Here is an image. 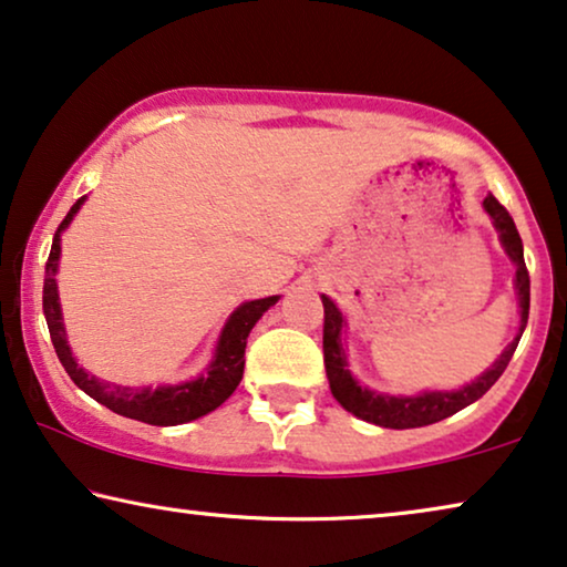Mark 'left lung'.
Listing matches in <instances>:
<instances>
[{"instance_id": "8db88e82", "label": "left lung", "mask_w": 567, "mask_h": 567, "mask_svg": "<svg viewBox=\"0 0 567 567\" xmlns=\"http://www.w3.org/2000/svg\"><path fill=\"white\" fill-rule=\"evenodd\" d=\"M485 213L491 215L493 226L498 230L501 246H504L508 259L516 265V295H519V308H522V326L516 339L504 349V354L485 370L481 378H475L470 385L452 390V393H442V390H426L421 395H388V393H374V390L362 388L360 382L352 378V372L347 370V354L344 344H341V329H344V316L333 306L331 298L323 295V364L326 374H329L331 393L337 401L344 405L349 413H354L357 419L370 421L374 426L385 429H416L436 424L452 413L465 409V405L475 403L477 398H483L493 388L504 370L512 362V357L519 347V339L524 333L526 318H529V272L524 265V246L522 236L514 226V218L508 210L501 205L496 197L488 195L483 200Z\"/></svg>"}]
</instances>
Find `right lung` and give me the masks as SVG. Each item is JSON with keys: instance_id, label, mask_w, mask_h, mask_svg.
Wrapping results in <instances>:
<instances>
[{"instance_id": "obj_1", "label": "right lung", "mask_w": 567, "mask_h": 567, "mask_svg": "<svg viewBox=\"0 0 567 567\" xmlns=\"http://www.w3.org/2000/svg\"><path fill=\"white\" fill-rule=\"evenodd\" d=\"M86 197L71 205L66 218L61 220L59 230L53 236L51 254L45 261V280H43V313L48 331H51V341L55 354L63 364V370L69 372V378L84 390L86 395L94 401L107 405L110 411L121 413L125 419L143 421L151 426H177L195 421L218 409L226 398L238 388V382L244 378V352H246V339L254 329V323L265 316L280 300V295L261 300H249L244 306H238L230 318L223 326L218 347H215L213 362L207 364V372L200 374L197 380L179 382V385H162V388H123L113 385V382L97 380L94 374L84 372L76 364L71 347L66 341V329H63L61 318V302H59V287H55V272H59V257H61V234L66 226L74 220L79 207L84 205Z\"/></svg>"}]
</instances>
